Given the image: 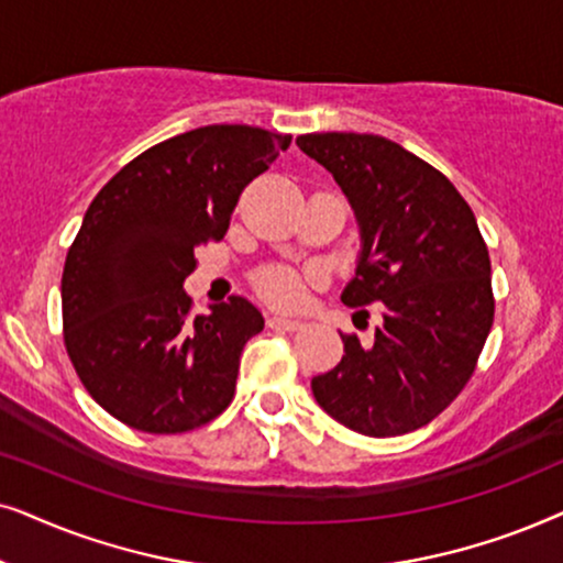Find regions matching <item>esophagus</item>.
Instances as JSON below:
<instances>
[{
	"label": "esophagus",
	"instance_id": "obj_1",
	"mask_svg": "<svg viewBox=\"0 0 563 563\" xmlns=\"http://www.w3.org/2000/svg\"><path fill=\"white\" fill-rule=\"evenodd\" d=\"M267 327L275 329V332H298V329H303L301 321L286 319V317H269Z\"/></svg>",
	"mask_w": 563,
	"mask_h": 563
}]
</instances>
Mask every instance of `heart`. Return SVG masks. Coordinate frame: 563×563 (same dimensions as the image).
<instances>
[{
    "mask_svg": "<svg viewBox=\"0 0 563 563\" xmlns=\"http://www.w3.org/2000/svg\"><path fill=\"white\" fill-rule=\"evenodd\" d=\"M257 288L262 298L277 306V309H298L306 298L303 277H298L296 273H286V269L262 275Z\"/></svg>",
    "mask_w": 563,
    "mask_h": 563,
    "instance_id": "b5f03b06",
    "label": "heart"
}]
</instances>
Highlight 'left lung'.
<instances>
[{
    "label": "left lung",
    "mask_w": 563,
    "mask_h": 563,
    "mask_svg": "<svg viewBox=\"0 0 563 563\" xmlns=\"http://www.w3.org/2000/svg\"><path fill=\"white\" fill-rule=\"evenodd\" d=\"M355 213L360 254L342 303L380 301L384 324L363 347L311 378L313 399L336 422L394 438L430 422L468 384L494 321L489 252L474 211L443 172L373 133H306Z\"/></svg>",
    "instance_id": "1"
}]
</instances>
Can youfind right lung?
I'll return each mask as SVG.
<instances>
[{
    "instance_id": "obj_1",
    "label": "right lung",
    "mask_w": 563,
    "mask_h": 563,
    "mask_svg": "<svg viewBox=\"0 0 563 563\" xmlns=\"http://www.w3.org/2000/svg\"><path fill=\"white\" fill-rule=\"evenodd\" d=\"M290 136L203 125L125 164L89 203L62 277L64 342L92 399L141 432L175 434L231 404L265 319L242 296L192 317L195 250L227 234L239 195Z\"/></svg>"
}]
</instances>
